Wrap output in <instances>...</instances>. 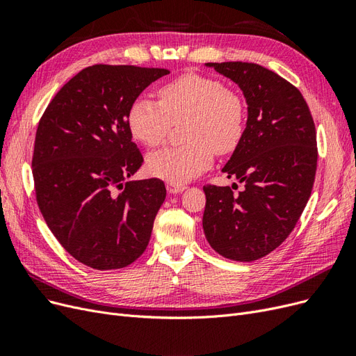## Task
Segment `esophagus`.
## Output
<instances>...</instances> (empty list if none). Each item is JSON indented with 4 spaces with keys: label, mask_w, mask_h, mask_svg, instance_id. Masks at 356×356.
<instances>
[{
    "label": "esophagus",
    "mask_w": 356,
    "mask_h": 356,
    "mask_svg": "<svg viewBox=\"0 0 356 356\" xmlns=\"http://www.w3.org/2000/svg\"><path fill=\"white\" fill-rule=\"evenodd\" d=\"M166 188L170 195H178V193L186 190V186L184 184H174V182H166Z\"/></svg>",
    "instance_id": "esophagus-1"
}]
</instances>
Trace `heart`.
Here are the masks:
<instances>
[{
  "label": "heart",
  "instance_id": "b5f03b06",
  "mask_svg": "<svg viewBox=\"0 0 356 356\" xmlns=\"http://www.w3.org/2000/svg\"><path fill=\"white\" fill-rule=\"evenodd\" d=\"M159 99L141 96L131 104L126 115L129 132L138 143L154 148L165 141L172 123L187 118V144L149 154L147 169L152 175L186 184L211 166L213 152L229 154L239 145L245 132V104L220 80L184 74L161 86Z\"/></svg>",
  "mask_w": 356,
  "mask_h": 356
}]
</instances>
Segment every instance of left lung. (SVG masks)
<instances>
[{
    "label": "left lung",
    "mask_w": 356,
    "mask_h": 356,
    "mask_svg": "<svg viewBox=\"0 0 356 356\" xmlns=\"http://www.w3.org/2000/svg\"><path fill=\"white\" fill-rule=\"evenodd\" d=\"M204 67L239 86L248 118L221 169L243 190L233 195L230 187H203V232L220 255L254 261L276 250L305 211L316 174L315 123L303 95L276 72L248 62Z\"/></svg>",
    "instance_id": "8db88e82"
}]
</instances>
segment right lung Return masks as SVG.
Returning <instances> with one entry per match:
<instances>
[{
  "mask_svg": "<svg viewBox=\"0 0 356 356\" xmlns=\"http://www.w3.org/2000/svg\"><path fill=\"white\" fill-rule=\"evenodd\" d=\"M163 68L93 65L63 86L42 114L32 157L38 208L75 260L114 270L141 257L166 188L127 181L143 154L127 129L129 106Z\"/></svg>",
  "mask_w": 356,
  "mask_h": 356,
  "instance_id": "1",
  "label": "right lung"
}]
</instances>
